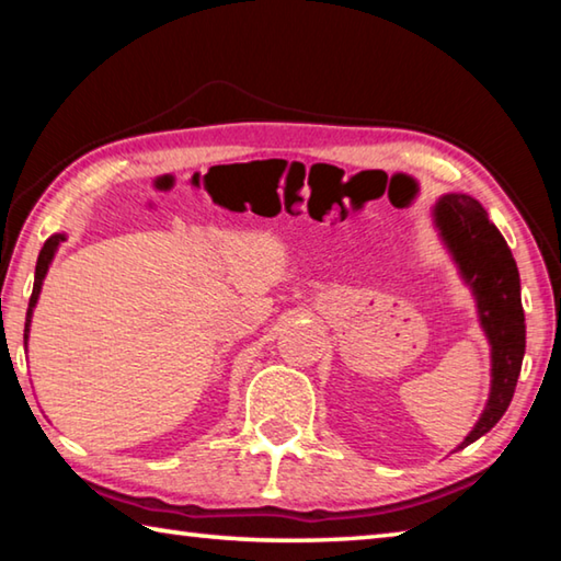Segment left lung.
Here are the masks:
<instances>
[{
  "label": "left lung",
  "instance_id": "obj_1",
  "mask_svg": "<svg viewBox=\"0 0 561 561\" xmlns=\"http://www.w3.org/2000/svg\"><path fill=\"white\" fill-rule=\"evenodd\" d=\"M443 240L448 242L462 277L478 297L482 329L492 344V391L485 413L460 448L485 435L505 415L515 396L525 356V311L519 299V272L505 237L488 220L478 201L468 195H445L435 207ZM458 448V450H460Z\"/></svg>",
  "mask_w": 561,
  "mask_h": 561
}]
</instances>
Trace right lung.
<instances>
[{"label": "right lung", "mask_w": 561, "mask_h": 561, "mask_svg": "<svg viewBox=\"0 0 561 561\" xmlns=\"http://www.w3.org/2000/svg\"><path fill=\"white\" fill-rule=\"evenodd\" d=\"M66 240L64 234H54L49 237V240L44 242L42 252H39V260H36V272H34V291H32V299H30V309H26V324H24V344H26V334H30V321H32V309L36 299H39V291H42V282H44V274L46 270H49V262L54 257L56 247H59L61 242Z\"/></svg>", "instance_id": "1"}]
</instances>
